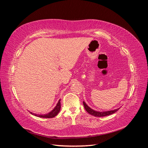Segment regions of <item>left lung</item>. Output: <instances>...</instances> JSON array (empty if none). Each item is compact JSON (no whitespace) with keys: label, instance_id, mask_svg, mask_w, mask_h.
I'll use <instances>...</instances> for the list:
<instances>
[{"label":"left lung","instance_id":"obj_1","mask_svg":"<svg viewBox=\"0 0 148 148\" xmlns=\"http://www.w3.org/2000/svg\"><path fill=\"white\" fill-rule=\"evenodd\" d=\"M83 105L84 107V109H86V110L88 112L91 114L95 117H105V116L107 115H109L112 114L115 112H116L119 109H117L115 110H109V111H104V112H99V111H96L95 110L92 109L91 108H90L86 104V102L83 101Z\"/></svg>","mask_w":148,"mask_h":148}]
</instances>
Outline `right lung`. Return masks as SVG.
Wrapping results in <instances>:
<instances>
[{
  "label": "right lung",
  "instance_id": "obj_1",
  "mask_svg": "<svg viewBox=\"0 0 148 148\" xmlns=\"http://www.w3.org/2000/svg\"><path fill=\"white\" fill-rule=\"evenodd\" d=\"M61 108V105H60V99L58 101V103L57 104L56 106L53 108L52 110H51L50 112H49L46 114H44V115H41V114H36L34 113L31 112V114H32L33 115L36 116V117H41V118H53L56 117V116L59 113V112Z\"/></svg>",
  "mask_w": 148,
  "mask_h": 148
}]
</instances>
